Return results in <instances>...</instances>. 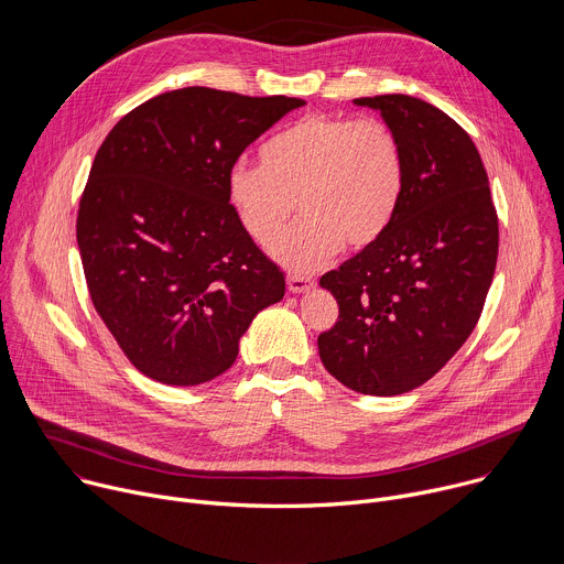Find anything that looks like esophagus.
Instances as JSON below:
<instances>
[{
    "label": "esophagus",
    "instance_id": "obj_1",
    "mask_svg": "<svg viewBox=\"0 0 564 564\" xmlns=\"http://www.w3.org/2000/svg\"><path fill=\"white\" fill-rule=\"evenodd\" d=\"M312 285H314V279H312V276H305V274H288V290H290L292 294L307 292Z\"/></svg>",
    "mask_w": 564,
    "mask_h": 564
}]
</instances>
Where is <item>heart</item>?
Listing matches in <instances>:
<instances>
[{
    "instance_id": "obj_1",
    "label": "heart",
    "mask_w": 564,
    "mask_h": 564,
    "mask_svg": "<svg viewBox=\"0 0 564 564\" xmlns=\"http://www.w3.org/2000/svg\"><path fill=\"white\" fill-rule=\"evenodd\" d=\"M259 160L261 167L236 163L229 170V203L261 246L272 243L299 207L303 216L274 246L296 270L324 265L344 243L352 250L375 243L404 194V149L375 118L305 116L272 135Z\"/></svg>"
}]
</instances>
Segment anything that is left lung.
<instances>
[{"label": "left lung", "mask_w": 564, "mask_h": 564, "mask_svg": "<svg viewBox=\"0 0 564 564\" xmlns=\"http://www.w3.org/2000/svg\"><path fill=\"white\" fill-rule=\"evenodd\" d=\"M381 111L406 158L388 229L321 276L339 303L318 357L344 386L392 397L426 383L462 348L498 261V212L470 135L437 107L401 94L359 98Z\"/></svg>", "instance_id": "1"}]
</instances>
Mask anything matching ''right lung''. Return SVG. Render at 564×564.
<instances>
[{"label": "right lung", "instance_id": "obj_1", "mask_svg": "<svg viewBox=\"0 0 564 564\" xmlns=\"http://www.w3.org/2000/svg\"><path fill=\"white\" fill-rule=\"evenodd\" d=\"M299 98L207 87L160 94L105 138L77 209L94 307L149 379L196 386L225 372L285 274L240 225L227 174Z\"/></svg>", "mask_w": 564, "mask_h": 564}]
</instances>
